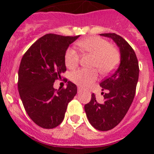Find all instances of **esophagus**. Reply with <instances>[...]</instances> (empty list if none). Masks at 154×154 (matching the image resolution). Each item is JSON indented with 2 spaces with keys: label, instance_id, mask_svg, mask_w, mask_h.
Listing matches in <instances>:
<instances>
[{
  "label": "esophagus",
  "instance_id": "obj_1",
  "mask_svg": "<svg viewBox=\"0 0 154 154\" xmlns=\"http://www.w3.org/2000/svg\"><path fill=\"white\" fill-rule=\"evenodd\" d=\"M82 92V88H78V93H81V92Z\"/></svg>",
  "mask_w": 154,
  "mask_h": 154
}]
</instances>
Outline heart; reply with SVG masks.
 I'll list each match as a JSON object with an SVG mask.
<instances>
[{"label":"heart","mask_w":154,"mask_h":154,"mask_svg":"<svg viewBox=\"0 0 154 154\" xmlns=\"http://www.w3.org/2000/svg\"><path fill=\"white\" fill-rule=\"evenodd\" d=\"M78 45L82 50L93 55L92 67L98 68L103 74L112 72L119 61V52L110 46L109 42L99 37H89L79 41ZM79 61V54L72 48H69L65 53V64L69 69L75 68ZM98 78L96 69H79L71 75V79L76 85L87 87L93 83Z\"/></svg>","instance_id":"obj_1"}]
</instances>
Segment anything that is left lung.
<instances>
[{
    "mask_svg": "<svg viewBox=\"0 0 154 154\" xmlns=\"http://www.w3.org/2000/svg\"><path fill=\"white\" fill-rule=\"evenodd\" d=\"M100 35L112 39L116 44L120 52V63L112 74L99 84L103 91L108 92L103 96V102L96 101L92 93L91 101L85 105V111L94 128L107 131L117 126L130 109L135 96L140 70L137 55L125 39L115 33Z\"/></svg>",
    "mask_w": 154,
    "mask_h": 154,
    "instance_id": "obj_1",
    "label": "left lung"
}]
</instances>
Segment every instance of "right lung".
I'll return each instance as SVG.
<instances>
[{
  "label": "right lung",
  "mask_w": 154,
  "mask_h": 154,
  "mask_svg": "<svg viewBox=\"0 0 154 154\" xmlns=\"http://www.w3.org/2000/svg\"><path fill=\"white\" fill-rule=\"evenodd\" d=\"M79 38L47 34L25 52L18 70V92L24 109L38 126L52 129L65 117L68 104L77 93L72 82L65 89H54L55 80L66 71L65 53Z\"/></svg>",
  "instance_id": "obj_1"
}]
</instances>
